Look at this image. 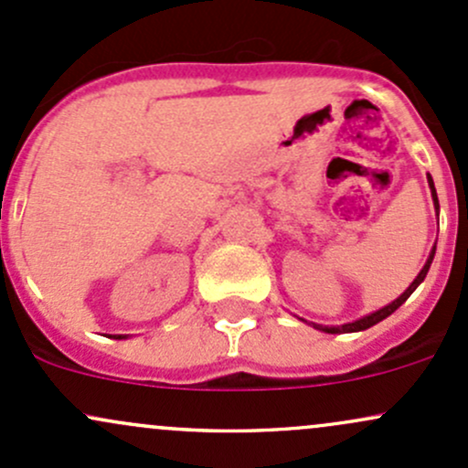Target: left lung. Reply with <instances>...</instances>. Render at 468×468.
Instances as JSON below:
<instances>
[{
  "mask_svg": "<svg viewBox=\"0 0 468 468\" xmlns=\"http://www.w3.org/2000/svg\"><path fill=\"white\" fill-rule=\"evenodd\" d=\"M429 187H431V194H433V205H435V212H440V203H437L435 185H433V178H431V176H429ZM433 256H435V245H433V250H431L429 259H426L424 268H421V270H420V274H417L415 279H413V283H410L409 288H406L404 292H401L399 296H397L395 301H390L388 305H384V308L375 310V313H370V314L361 316V319H356V321H350V324H344V325H321V324H313V328L321 330V333H328V335H341V333H361V330H368V328H373L375 324H379V321H384L386 316H390V314H393L395 310L399 308V305L404 303V301L409 299V296L415 292V290H417V285H420L421 281L426 279V274H429V268H431V263H433ZM301 321H305V319H301ZM305 324H308V321H305Z\"/></svg>",
  "mask_w": 468,
  "mask_h": 468,
  "instance_id": "left-lung-1",
  "label": "left lung"
}]
</instances>
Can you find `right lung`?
<instances>
[{"instance_id": "obj_1", "label": "right lung", "mask_w": 468, "mask_h": 468, "mask_svg": "<svg viewBox=\"0 0 468 468\" xmlns=\"http://www.w3.org/2000/svg\"><path fill=\"white\" fill-rule=\"evenodd\" d=\"M115 339H127V335H113Z\"/></svg>"}]
</instances>
